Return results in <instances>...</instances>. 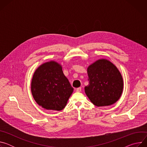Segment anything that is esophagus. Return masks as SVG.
<instances>
[{
	"label": "esophagus",
	"instance_id": "34e87169",
	"mask_svg": "<svg viewBox=\"0 0 147 147\" xmlns=\"http://www.w3.org/2000/svg\"><path fill=\"white\" fill-rule=\"evenodd\" d=\"M76 91H77V92H81V87L77 88L76 89Z\"/></svg>",
	"mask_w": 147,
	"mask_h": 147
}]
</instances>
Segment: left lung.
Wrapping results in <instances>:
<instances>
[{
    "instance_id": "8db88e82",
    "label": "left lung",
    "mask_w": 147,
    "mask_h": 147,
    "mask_svg": "<svg viewBox=\"0 0 147 147\" xmlns=\"http://www.w3.org/2000/svg\"><path fill=\"white\" fill-rule=\"evenodd\" d=\"M89 84L85 92L96 107L109 106L120 97L123 89L121 75L109 60L99 59L87 69Z\"/></svg>"
}]
</instances>
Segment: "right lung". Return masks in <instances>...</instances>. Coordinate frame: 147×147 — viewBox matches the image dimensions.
I'll use <instances>...</instances> for the list:
<instances>
[{
    "label": "right lung",
    "instance_id": "1",
    "mask_svg": "<svg viewBox=\"0 0 147 147\" xmlns=\"http://www.w3.org/2000/svg\"><path fill=\"white\" fill-rule=\"evenodd\" d=\"M73 91L61 66L51 61L40 65L35 71L31 92L36 102L48 110L61 111L66 107Z\"/></svg>",
    "mask_w": 147,
    "mask_h": 147
}]
</instances>
